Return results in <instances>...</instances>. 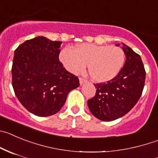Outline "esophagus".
Returning a JSON list of instances; mask_svg holds the SVG:
<instances>
[{
	"label": "esophagus",
	"mask_w": 158,
	"mask_h": 158,
	"mask_svg": "<svg viewBox=\"0 0 158 158\" xmlns=\"http://www.w3.org/2000/svg\"><path fill=\"white\" fill-rule=\"evenodd\" d=\"M79 81H80V84H81V85H82V84H83L84 82L86 81V80H85V78H83V77H79Z\"/></svg>",
	"instance_id": "1"
}]
</instances>
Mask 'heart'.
Here are the masks:
<instances>
[{
  "label": "heart",
  "mask_w": 158,
  "mask_h": 158,
  "mask_svg": "<svg viewBox=\"0 0 158 158\" xmlns=\"http://www.w3.org/2000/svg\"><path fill=\"white\" fill-rule=\"evenodd\" d=\"M59 60L68 71L77 73L87 63L88 71L95 81L105 82L118 74L125 62L122 48L115 46L82 43L66 47L59 53Z\"/></svg>",
  "instance_id": "b5f03b06"
}]
</instances>
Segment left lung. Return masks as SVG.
<instances>
[{
    "label": "left lung",
    "mask_w": 158,
    "mask_h": 158,
    "mask_svg": "<svg viewBox=\"0 0 158 158\" xmlns=\"http://www.w3.org/2000/svg\"><path fill=\"white\" fill-rule=\"evenodd\" d=\"M122 49L126 60L121 71L112 80L94 84L96 93L88 100L91 113L101 121H114L125 115L143 93L146 70L141 57L124 43Z\"/></svg>",
    "instance_id": "left-lung-1"
}]
</instances>
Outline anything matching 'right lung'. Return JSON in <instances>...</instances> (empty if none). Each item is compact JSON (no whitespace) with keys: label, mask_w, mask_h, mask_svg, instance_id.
Segmentation results:
<instances>
[{"label":"right lung","mask_w":158,"mask_h":158,"mask_svg":"<svg viewBox=\"0 0 158 158\" xmlns=\"http://www.w3.org/2000/svg\"><path fill=\"white\" fill-rule=\"evenodd\" d=\"M61 41L44 37L26 40L15 51L11 77L15 95L34 115L48 117L59 112L79 79L59 59Z\"/></svg>","instance_id":"1"}]
</instances>
